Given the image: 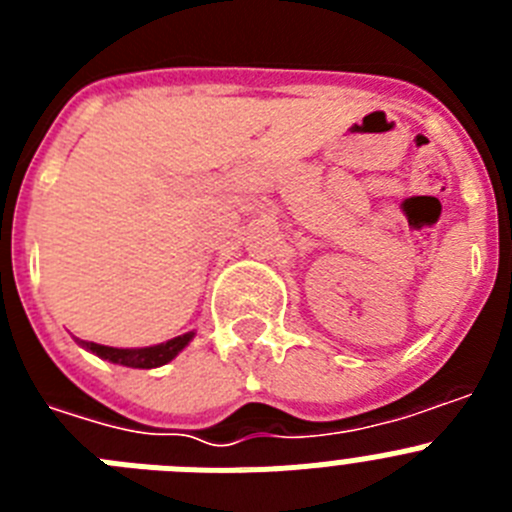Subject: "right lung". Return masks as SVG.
Segmentation results:
<instances>
[{
    "instance_id": "obj_1",
    "label": "right lung",
    "mask_w": 512,
    "mask_h": 512,
    "mask_svg": "<svg viewBox=\"0 0 512 512\" xmlns=\"http://www.w3.org/2000/svg\"><path fill=\"white\" fill-rule=\"evenodd\" d=\"M194 330L189 333H182V336L171 338L166 343H156V346H143V348H115V346H102V343L94 341H81V338H74L81 348L92 351L99 359L110 361V364L130 366V369H156V366L169 364L171 359L182 354L184 348L192 343Z\"/></svg>"
}]
</instances>
